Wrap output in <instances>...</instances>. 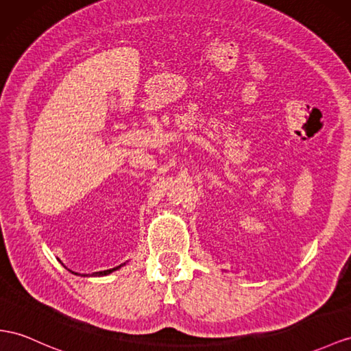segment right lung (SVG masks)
I'll list each match as a JSON object with an SVG mask.
<instances>
[{
	"label": "right lung",
	"mask_w": 351,
	"mask_h": 351,
	"mask_svg": "<svg viewBox=\"0 0 351 351\" xmlns=\"http://www.w3.org/2000/svg\"><path fill=\"white\" fill-rule=\"evenodd\" d=\"M60 263V261H59ZM62 264V263H60ZM62 265H64V264H62ZM123 265H125V263L124 264H121V265H119V267H114V268H111V269H104V271H96V273H93L92 276L95 277V276H108V274H111L112 271H115V269H120ZM65 267V265H64ZM66 268V267H65ZM68 271H71V269H68ZM71 273H73V274H75V276H82V277H86L87 274H80V273H75V271H71Z\"/></svg>",
	"instance_id": "1"
}]
</instances>
